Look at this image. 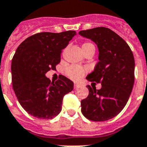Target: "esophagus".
Returning <instances> with one entry per match:
<instances>
[{
    "label": "esophagus",
    "mask_w": 147,
    "mask_h": 147,
    "mask_svg": "<svg viewBox=\"0 0 147 147\" xmlns=\"http://www.w3.org/2000/svg\"><path fill=\"white\" fill-rule=\"evenodd\" d=\"M79 87V85L77 83H75L74 84V88H78Z\"/></svg>",
    "instance_id": "esophagus-1"
}]
</instances>
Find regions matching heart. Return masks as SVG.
I'll return each instance as SVG.
<instances>
[{
    "mask_svg": "<svg viewBox=\"0 0 147 147\" xmlns=\"http://www.w3.org/2000/svg\"><path fill=\"white\" fill-rule=\"evenodd\" d=\"M82 49L83 51V53L86 52L88 50H94L95 51V45L91 42H85L82 45ZM86 70L83 67H80L78 65H71L65 70V75L69 78H71L73 81H78L81 79L86 73Z\"/></svg>",
    "mask_w": 147,
    "mask_h": 147,
    "instance_id": "1",
    "label": "heart"
}]
</instances>
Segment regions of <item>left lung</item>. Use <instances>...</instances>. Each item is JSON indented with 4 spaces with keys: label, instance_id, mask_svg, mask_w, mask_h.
I'll return each mask as SVG.
<instances>
[{
    "label": "left lung",
    "instance_id": "obj_1",
    "mask_svg": "<svg viewBox=\"0 0 147 147\" xmlns=\"http://www.w3.org/2000/svg\"><path fill=\"white\" fill-rule=\"evenodd\" d=\"M78 34L98 46L99 61L86 78L102 84L98 90L87 86L89 93L81 101L82 113L89 120H109L123 110L130 96L135 78L133 54L128 44L108 28L98 27Z\"/></svg>",
    "mask_w": 147,
    "mask_h": 147
}]
</instances>
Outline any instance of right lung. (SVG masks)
Returning <instances> with one entry per match:
<instances>
[{
  "label": "right lung",
  "mask_w": 147,
  "mask_h": 147,
  "mask_svg": "<svg viewBox=\"0 0 147 147\" xmlns=\"http://www.w3.org/2000/svg\"><path fill=\"white\" fill-rule=\"evenodd\" d=\"M76 34L41 32L28 37L17 49L11 62L12 86L19 103L31 116L51 119L61 110L63 97L73 89V82L59 76L55 82L45 76L61 61V53Z\"/></svg>",
  "instance_id": "1"
}]
</instances>
